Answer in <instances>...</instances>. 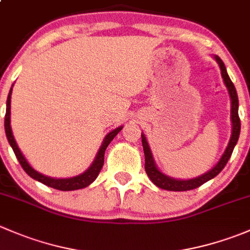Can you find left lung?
Instances as JSON below:
<instances>
[{
    "label": "left lung",
    "mask_w": 250,
    "mask_h": 250,
    "mask_svg": "<svg viewBox=\"0 0 250 250\" xmlns=\"http://www.w3.org/2000/svg\"><path fill=\"white\" fill-rule=\"evenodd\" d=\"M215 60L218 62L219 66L221 70V76H223L224 82H225L226 88L229 90V94L231 98V122H232V132H231V138L229 141V145L226 147L225 152L223 153L221 158L219 160V162L211 168L209 172L202 174V175L197 176L195 179H188V180H178V179L170 178L167 176L166 174H163L156 166L155 161H153L152 152H151V148L148 146L147 140H146L145 135L141 134V143H143L144 147V153H145V170L147 174L148 178L151 179L153 184L156 186H158L160 188L168 191H188L193 190V188H200L201 185H203L204 183H207L210 179L215 178L221 170L224 169V167L226 166L228 161L230 160L231 155H232V151L236 146L237 140L239 138V132H241V121H239L238 116V97H237L236 88H234L232 81L229 77L228 71H226L225 64L223 62V60L218 57V55H214Z\"/></svg>",
    "instance_id": "1"
}]
</instances>
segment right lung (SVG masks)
I'll return each instance as SVG.
<instances>
[{
    "label": "right lung",
    "instance_id": "add662e5",
    "mask_svg": "<svg viewBox=\"0 0 250 250\" xmlns=\"http://www.w3.org/2000/svg\"><path fill=\"white\" fill-rule=\"evenodd\" d=\"M11 94H12V88L11 90H9L8 98H7V109H6V116H4V130H6V135H7V139H8L9 145H11L12 148H13L14 153H16L18 161H19L22 169L26 172V174H29L32 179H35V180L40 181V183L44 184V185L49 186V188H57V190H60V191L80 190V188H87L88 185H90V184L97 179V176L99 175L100 170H102L103 166H104L105 150H106L109 144L112 141L113 138L121 132V129H122L123 127L116 128V129H113L112 132H110L109 134L105 137V139L103 141L102 146H100L99 148V152H98L97 157H95L94 162L92 163V166H90L84 173L80 174V175L77 176H74V178H67V179L50 178V176H46L43 175V174L36 172V170H35L34 168L27 163L26 158L22 156L21 151H20L19 147H18L16 139H14L13 137V133H12V128H11Z\"/></svg>",
    "mask_w": 250,
    "mask_h": 250
}]
</instances>
